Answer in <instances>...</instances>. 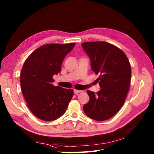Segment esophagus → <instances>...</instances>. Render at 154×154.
Segmentation results:
<instances>
[{"label":"esophagus","instance_id":"obj_1","mask_svg":"<svg viewBox=\"0 0 154 154\" xmlns=\"http://www.w3.org/2000/svg\"><path fill=\"white\" fill-rule=\"evenodd\" d=\"M73 91H74V93H75V95H78V94H79V93L81 92V90H74Z\"/></svg>","mask_w":154,"mask_h":154}]
</instances>
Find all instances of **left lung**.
Instances as JSON below:
<instances>
[{"label":"left lung","instance_id":"8db88e82","mask_svg":"<svg viewBox=\"0 0 154 154\" xmlns=\"http://www.w3.org/2000/svg\"><path fill=\"white\" fill-rule=\"evenodd\" d=\"M82 46L91 61V68L100 76L97 79L100 90H87L90 97L84 104L86 115L97 121L115 116L125 102L129 90L131 67L121 49L105 42H84Z\"/></svg>","mask_w":154,"mask_h":154}]
</instances>
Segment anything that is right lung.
I'll return each mask as SVG.
<instances>
[{"mask_svg":"<svg viewBox=\"0 0 154 154\" xmlns=\"http://www.w3.org/2000/svg\"><path fill=\"white\" fill-rule=\"evenodd\" d=\"M75 45H45L34 51L23 64L21 90L29 109L40 120L49 122L61 117L73 95V90L54 86L52 82L54 75L61 72L64 58Z\"/></svg>","mask_w":154,"mask_h":154,"instance_id":"right-lung-1","label":"right lung"}]
</instances>
